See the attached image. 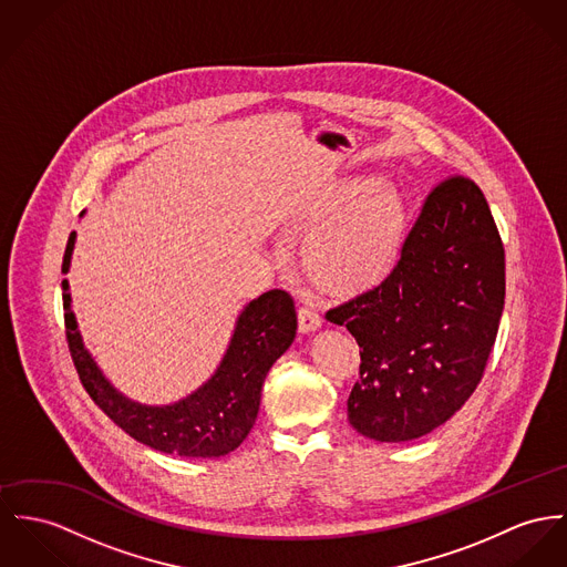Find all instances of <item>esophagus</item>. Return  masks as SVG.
I'll return each mask as SVG.
<instances>
[{
  "label": "esophagus",
  "mask_w": 567,
  "mask_h": 567,
  "mask_svg": "<svg viewBox=\"0 0 567 567\" xmlns=\"http://www.w3.org/2000/svg\"><path fill=\"white\" fill-rule=\"evenodd\" d=\"M298 326H300V332H302V334H310V332H315V330L321 328V317H319V312H317L315 308L302 306V308L298 310Z\"/></svg>",
  "instance_id": "1"
}]
</instances>
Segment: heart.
<instances>
[{"mask_svg":"<svg viewBox=\"0 0 567 567\" xmlns=\"http://www.w3.org/2000/svg\"><path fill=\"white\" fill-rule=\"evenodd\" d=\"M405 196L375 176L330 187L300 218L308 278L326 293L351 298L380 287L399 261L408 233Z\"/></svg>","mask_w":567,"mask_h":567,"instance_id":"1","label":"heart"}]
</instances>
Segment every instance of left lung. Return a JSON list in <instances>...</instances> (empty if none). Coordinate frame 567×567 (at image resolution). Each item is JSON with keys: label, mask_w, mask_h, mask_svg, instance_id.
<instances>
[{"label": "left lung", "mask_w": 567, "mask_h": 567, "mask_svg": "<svg viewBox=\"0 0 567 567\" xmlns=\"http://www.w3.org/2000/svg\"><path fill=\"white\" fill-rule=\"evenodd\" d=\"M505 305V250L480 187L464 176L427 196L391 276L334 308L360 348L349 425L408 442L475 392Z\"/></svg>", "instance_id": "left-lung-1"}]
</instances>
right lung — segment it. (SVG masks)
Returning a JSON list of instances; mask_svg holds the SVG:
<instances>
[{
  "label": "right lung",
  "instance_id": "1",
  "mask_svg": "<svg viewBox=\"0 0 567 567\" xmlns=\"http://www.w3.org/2000/svg\"><path fill=\"white\" fill-rule=\"evenodd\" d=\"M78 233L66 244L62 274H69ZM66 341L92 401L133 440L181 457H221L235 451L255 427L262 382L271 364L291 348L298 330L296 306L287 291L271 289L237 315L235 330L214 375L183 399L148 405L118 391L87 351L62 280Z\"/></svg>",
  "mask_w": 567,
  "mask_h": 567
}]
</instances>
